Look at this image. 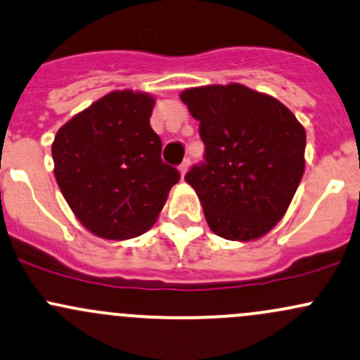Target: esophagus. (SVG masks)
<instances>
[{
	"label": "esophagus",
	"instance_id": "1",
	"mask_svg": "<svg viewBox=\"0 0 360 360\" xmlns=\"http://www.w3.org/2000/svg\"><path fill=\"white\" fill-rule=\"evenodd\" d=\"M188 169H190V158H186V160H184L183 164L179 165V174H181V177H184V176H186Z\"/></svg>",
	"mask_w": 360,
	"mask_h": 360
}]
</instances>
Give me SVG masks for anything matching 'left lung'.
Returning <instances> with one entry per match:
<instances>
[{"instance_id": "obj_1", "label": "left lung", "mask_w": 360, "mask_h": 360, "mask_svg": "<svg viewBox=\"0 0 360 360\" xmlns=\"http://www.w3.org/2000/svg\"><path fill=\"white\" fill-rule=\"evenodd\" d=\"M200 122L205 164L184 176L207 224L231 241H253L288 210L305 169V129L274 96L238 82L184 89Z\"/></svg>"}]
</instances>
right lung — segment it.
Returning <instances> with one entry per match:
<instances>
[{
    "instance_id": "add662e5",
    "label": "right lung",
    "mask_w": 360,
    "mask_h": 360,
    "mask_svg": "<svg viewBox=\"0 0 360 360\" xmlns=\"http://www.w3.org/2000/svg\"><path fill=\"white\" fill-rule=\"evenodd\" d=\"M157 98L112 91L63 124L51 145L63 198L94 236L129 240L158 219L177 169L162 162V141L150 126Z\"/></svg>"
}]
</instances>
